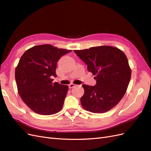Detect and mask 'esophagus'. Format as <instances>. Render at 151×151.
<instances>
[{"label":"esophagus","instance_id":"1","mask_svg":"<svg viewBox=\"0 0 151 151\" xmlns=\"http://www.w3.org/2000/svg\"><path fill=\"white\" fill-rule=\"evenodd\" d=\"M76 86V85H75L74 83H70V84L69 85V88H71L73 87H75Z\"/></svg>","mask_w":151,"mask_h":151}]
</instances>
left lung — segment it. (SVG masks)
<instances>
[{"instance_id": "1", "label": "left lung", "mask_w": 151, "mask_h": 151, "mask_svg": "<svg viewBox=\"0 0 151 151\" xmlns=\"http://www.w3.org/2000/svg\"><path fill=\"white\" fill-rule=\"evenodd\" d=\"M87 65L88 71L95 75L96 85L83 84L84 94L80 98L85 110L102 114L113 109L125 94L131 71L122 50L110 46L74 50Z\"/></svg>"}]
</instances>
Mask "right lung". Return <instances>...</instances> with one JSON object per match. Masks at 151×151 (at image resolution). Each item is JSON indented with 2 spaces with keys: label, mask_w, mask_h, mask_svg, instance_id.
Returning <instances> with one entry per match:
<instances>
[{
  "label": "right lung",
  "mask_w": 151,
  "mask_h": 151,
  "mask_svg": "<svg viewBox=\"0 0 151 151\" xmlns=\"http://www.w3.org/2000/svg\"><path fill=\"white\" fill-rule=\"evenodd\" d=\"M71 50L41 45L28 49L15 69L18 94L29 109L43 115L55 114L62 109L68 86L52 83L56 77L57 63Z\"/></svg>",
  "instance_id": "add662e5"
}]
</instances>
